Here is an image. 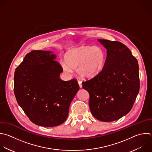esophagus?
Wrapping results in <instances>:
<instances>
[{"label":"esophagus","mask_w":152,"mask_h":152,"mask_svg":"<svg viewBox=\"0 0 152 152\" xmlns=\"http://www.w3.org/2000/svg\"><path fill=\"white\" fill-rule=\"evenodd\" d=\"M78 84H79L80 87L81 88V87H82V83H81V81H80V80H78Z\"/></svg>","instance_id":"esophagus-1"}]
</instances>
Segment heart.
I'll return each instance as SVG.
<instances>
[{
    "instance_id": "obj_1",
    "label": "heart",
    "mask_w": 152,
    "mask_h": 152,
    "mask_svg": "<svg viewBox=\"0 0 152 152\" xmlns=\"http://www.w3.org/2000/svg\"><path fill=\"white\" fill-rule=\"evenodd\" d=\"M106 56L99 46H82L69 51L65 56L66 63L62 64L64 70L70 72L77 69L80 76L90 79L99 75L103 70Z\"/></svg>"
}]
</instances>
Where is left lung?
<instances>
[{
    "instance_id": "1",
    "label": "left lung",
    "mask_w": 152,
    "mask_h": 152,
    "mask_svg": "<svg viewBox=\"0 0 152 152\" xmlns=\"http://www.w3.org/2000/svg\"><path fill=\"white\" fill-rule=\"evenodd\" d=\"M107 49L104 66L97 76L82 82L90 95L93 116L103 122L122 118L132 109L140 90L137 59L124 44L99 39Z\"/></svg>"
}]
</instances>
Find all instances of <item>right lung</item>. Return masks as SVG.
<instances>
[{
    "instance_id": "1",
    "label": "right lung",
    "mask_w": 152,
    "mask_h": 152,
    "mask_svg": "<svg viewBox=\"0 0 152 152\" xmlns=\"http://www.w3.org/2000/svg\"><path fill=\"white\" fill-rule=\"evenodd\" d=\"M52 52L32 50L14 74V94L18 104L34 124L52 127L64 123L80 87L75 78L63 81L61 65Z\"/></svg>"
}]
</instances>
